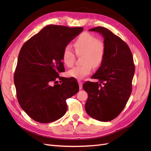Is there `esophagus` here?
I'll list each match as a JSON object with an SVG mask.
<instances>
[{"label":"esophagus","instance_id":"34e87169","mask_svg":"<svg viewBox=\"0 0 151 151\" xmlns=\"http://www.w3.org/2000/svg\"><path fill=\"white\" fill-rule=\"evenodd\" d=\"M78 83L79 85V89H81L82 88H83V83H82V82L80 81H78Z\"/></svg>","mask_w":151,"mask_h":151}]
</instances>
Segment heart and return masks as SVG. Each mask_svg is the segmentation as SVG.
I'll return each mask as SVG.
<instances>
[{"label": "heart", "instance_id": "b5f03b06", "mask_svg": "<svg viewBox=\"0 0 151 151\" xmlns=\"http://www.w3.org/2000/svg\"><path fill=\"white\" fill-rule=\"evenodd\" d=\"M73 45L77 55H83V65L73 67L68 71L67 74L77 79H83L91 74L92 66L97 68L101 65L105 56V45L102 41L88 33L81 34ZM62 59L67 67H70L74 64L75 55L70 47L63 49Z\"/></svg>", "mask_w": 151, "mask_h": 151}]
</instances>
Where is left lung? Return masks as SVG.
I'll use <instances>...</instances> for the list:
<instances>
[{
	"mask_svg": "<svg viewBox=\"0 0 151 151\" xmlns=\"http://www.w3.org/2000/svg\"><path fill=\"white\" fill-rule=\"evenodd\" d=\"M89 31L103 36L105 56L91 77L99 82L88 81L83 84L88 94L85 109L96 120L111 121L120 115L131 94L135 72L133 56L127 43L107 28L98 26Z\"/></svg>",
	"mask_w": 151,
	"mask_h": 151,
	"instance_id": "8db88e82",
	"label": "left lung"
}]
</instances>
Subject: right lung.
<instances>
[{"instance_id": "obj_1", "label": "right lung", "mask_w": 151, "mask_h": 151, "mask_svg": "<svg viewBox=\"0 0 151 151\" xmlns=\"http://www.w3.org/2000/svg\"><path fill=\"white\" fill-rule=\"evenodd\" d=\"M83 31L81 27L48 25L22 47L14 81L21 108L35 121L47 123L60 118L67 109L66 99L78 93L75 78L58 74L65 71L63 49Z\"/></svg>"}]
</instances>
